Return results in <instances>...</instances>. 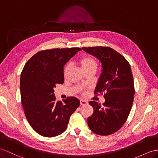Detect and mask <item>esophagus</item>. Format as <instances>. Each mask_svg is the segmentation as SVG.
<instances>
[{"mask_svg": "<svg viewBox=\"0 0 158 158\" xmlns=\"http://www.w3.org/2000/svg\"><path fill=\"white\" fill-rule=\"evenodd\" d=\"M80 103L81 106H85V105H87V102H86V101H84V100H81L80 101Z\"/></svg>", "mask_w": 158, "mask_h": 158, "instance_id": "obj_1", "label": "esophagus"}]
</instances>
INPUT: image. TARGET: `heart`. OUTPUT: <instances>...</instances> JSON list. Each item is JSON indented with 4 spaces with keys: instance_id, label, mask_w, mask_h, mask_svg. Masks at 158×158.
<instances>
[{
    "instance_id": "obj_1",
    "label": "heart",
    "mask_w": 158,
    "mask_h": 158,
    "mask_svg": "<svg viewBox=\"0 0 158 158\" xmlns=\"http://www.w3.org/2000/svg\"><path fill=\"white\" fill-rule=\"evenodd\" d=\"M77 63L83 72L90 69H96L97 68V61L95 59L87 55H84L81 56ZM69 70V66L66 64L63 69L64 77L67 76Z\"/></svg>"
}]
</instances>
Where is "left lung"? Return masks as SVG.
<instances>
[{"mask_svg": "<svg viewBox=\"0 0 158 158\" xmlns=\"http://www.w3.org/2000/svg\"><path fill=\"white\" fill-rule=\"evenodd\" d=\"M102 64V73L94 91L104 94L102 106L95 101L89 103L94 110L87 119L91 130L100 135H109L123 126L130 113L135 89L130 64L123 55L109 47H82Z\"/></svg>", "mask_w": 158, "mask_h": 158, "instance_id": "8db88e82", "label": "left lung"}]
</instances>
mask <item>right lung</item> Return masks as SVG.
I'll return each mask as SVG.
<instances>
[{
  "mask_svg": "<svg viewBox=\"0 0 158 158\" xmlns=\"http://www.w3.org/2000/svg\"><path fill=\"white\" fill-rule=\"evenodd\" d=\"M81 48L40 51L26 63L20 81L21 103L31 126L40 135L52 137L66 130L71 115L80 105L68 97L56 101L54 88L64 83L63 67Z\"/></svg>",
  "mask_w": 158,
  "mask_h": 158,
  "instance_id": "1",
  "label": "right lung"
}]
</instances>
